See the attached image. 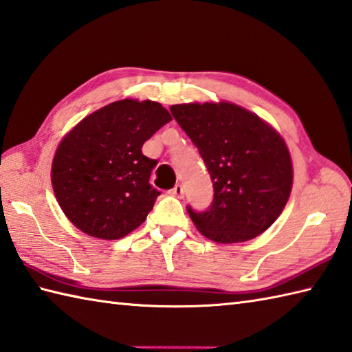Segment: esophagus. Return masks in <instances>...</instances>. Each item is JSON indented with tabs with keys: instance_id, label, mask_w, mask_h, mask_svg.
<instances>
[{
	"instance_id": "obj_1",
	"label": "esophagus",
	"mask_w": 352,
	"mask_h": 352,
	"mask_svg": "<svg viewBox=\"0 0 352 352\" xmlns=\"http://www.w3.org/2000/svg\"><path fill=\"white\" fill-rule=\"evenodd\" d=\"M171 195H173L175 197H179V199H182L184 197V186L181 185V184H176L173 188H171Z\"/></svg>"
}]
</instances>
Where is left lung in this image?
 Returning a JSON list of instances; mask_svg holds the SVG:
<instances>
[{
  "instance_id": "obj_1",
  "label": "left lung",
  "mask_w": 352,
  "mask_h": 352,
  "mask_svg": "<svg viewBox=\"0 0 352 352\" xmlns=\"http://www.w3.org/2000/svg\"><path fill=\"white\" fill-rule=\"evenodd\" d=\"M170 111L197 147L214 186L206 211L186 206L192 223L216 243L263 234L292 191V160L281 135L234 103L173 104Z\"/></svg>"
}]
</instances>
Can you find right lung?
Masks as SVG:
<instances>
[{
	"label": "right lung",
	"instance_id": "obj_1",
	"mask_svg": "<svg viewBox=\"0 0 352 352\" xmlns=\"http://www.w3.org/2000/svg\"><path fill=\"white\" fill-rule=\"evenodd\" d=\"M171 121L152 100H120L83 118L56 150L52 184L71 223L91 236L118 240L152 211L155 160L142 144Z\"/></svg>",
	"mask_w": 352,
	"mask_h": 352
}]
</instances>
